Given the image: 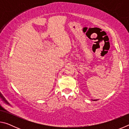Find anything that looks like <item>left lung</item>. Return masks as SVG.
<instances>
[{
	"instance_id": "1",
	"label": "left lung",
	"mask_w": 129,
	"mask_h": 129,
	"mask_svg": "<svg viewBox=\"0 0 129 129\" xmlns=\"http://www.w3.org/2000/svg\"><path fill=\"white\" fill-rule=\"evenodd\" d=\"M93 100V101H97V100Z\"/></svg>"
}]
</instances>
